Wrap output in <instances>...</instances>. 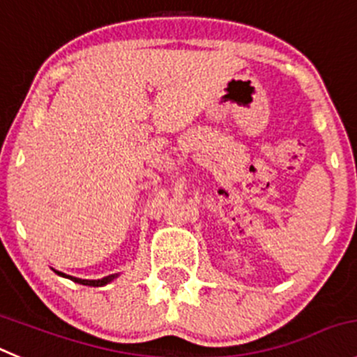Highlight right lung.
Segmentation results:
<instances>
[{"label": "right lung", "mask_w": 357, "mask_h": 357, "mask_svg": "<svg viewBox=\"0 0 357 357\" xmlns=\"http://www.w3.org/2000/svg\"><path fill=\"white\" fill-rule=\"evenodd\" d=\"M57 275H63V277H68L71 278L73 282H79V284H84V286H93V287H100V286H105V284H108L112 280V278L115 277V275H108V277L101 278V280H82V278H75V277H70V275H64L61 273V271H56Z\"/></svg>", "instance_id": "right-lung-1"}]
</instances>
